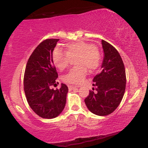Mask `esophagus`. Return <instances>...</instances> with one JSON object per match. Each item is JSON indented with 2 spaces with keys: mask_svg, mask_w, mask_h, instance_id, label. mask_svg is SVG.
<instances>
[{
  "mask_svg": "<svg viewBox=\"0 0 148 148\" xmlns=\"http://www.w3.org/2000/svg\"><path fill=\"white\" fill-rule=\"evenodd\" d=\"M68 88H69V90H72L76 89L77 87H76V86H68Z\"/></svg>",
  "mask_w": 148,
  "mask_h": 148,
  "instance_id": "1",
  "label": "esophagus"
}]
</instances>
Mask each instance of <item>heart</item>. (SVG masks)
<instances>
[{"label": "heart", "mask_w": 148, "mask_h": 148, "mask_svg": "<svg viewBox=\"0 0 148 148\" xmlns=\"http://www.w3.org/2000/svg\"><path fill=\"white\" fill-rule=\"evenodd\" d=\"M74 58L76 67L66 74L62 80L69 84L79 85L84 82L87 68L94 71L99 68L101 62V54L94 45L84 41L70 42L66 45V51L56 48L52 53V60L56 67L62 71L70 63L71 58Z\"/></svg>", "instance_id": "b5f03b06"}]
</instances>
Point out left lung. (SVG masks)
Here are the masks:
<instances>
[{
	"instance_id": "8db88e82",
	"label": "left lung",
	"mask_w": 148,
	"mask_h": 148,
	"mask_svg": "<svg viewBox=\"0 0 148 148\" xmlns=\"http://www.w3.org/2000/svg\"><path fill=\"white\" fill-rule=\"evenodd\" d=\"M104 53L101 71L93 79V90L85 99L89 111L104 116L118 108L125 94L126 73L123 61L117 49L111 44L101 40Z\"/></svg>"
}]
</instances>
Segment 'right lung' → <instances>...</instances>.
<instances>
[{
	"label": "right lung",
	"mask_w": 148,
	"mask_h": 148,
	"mask_svg": "<svg viewBox=\"0 0 148 148\" xmlns=\"http://www.w3.org/2000/svg\"><path fill=\"white\" fill-rule=\"evenodd\" d=\"M59 39H47L35 48L27 62L23 86L27 101L33 111L42 118L57 117L64 109L68 88L56 86L58 72L52 60V53Z\"/></svg>",
	"instance_id": "1"
}]
</instances>
